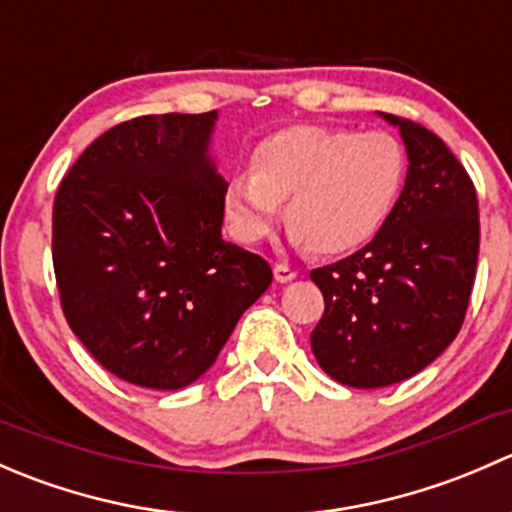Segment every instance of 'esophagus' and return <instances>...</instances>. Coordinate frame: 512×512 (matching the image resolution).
<instances>
[{
	"mask_svg": "<svg viewBox=\"0 0 512 512\" xmlns=\"http://www.w3.org/2000/svg\"><path fill=\"white\" fill-rule=\"evenodd\" d=\"M272 272H275V282H280V285H287V282H292L294 277H297V272L289 265H275Z\"/></svg>",
	"mask_w": 512,
	"mask_h": 512,
	"instance_id": "34e87169",
	"label": "esophagus"
}]
</instances>
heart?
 <instances>
[{"mask_svg": "<svg viewBox=\"0 0 512 512\" xmlns=\"http://www.w3.org/2000/svg\"><path fill=\"white\" fill-rule=\"evenodd\" d=\"M409 160L391 133L292 126L267 136L252 170L225 185V218L242 242L270 235L285 203L289 240L337 257L374 240L399 205Z\"/></svg>", "mask_w": 512, "mask_h": 512, "instance_id": "heart-1", "label": "heart"}]
</instances>
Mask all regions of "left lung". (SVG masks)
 <instances>
[{"label":"left lung","instance_id":"obj_1","mask_svg":"<svg viewBox=\"0 0 512 512\" xmlns=\"http://www.w3.org/2000/svg\"><path fill=\"white\" fill-rule=\"evenodd\" d=\"M399 128L409 170L384 230L347 260L312 270L324 314L312 332L319 366L339 384L381 389L426 369L456 339L478 262V198L436 133Z\"/></svg>","mask_w":512,"mask_h":512}]
</instances>
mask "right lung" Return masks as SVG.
<instances>
[{
  "mask_svg": "<svg viewBox=\"0 0 512 512\" xmlns=\"http://www.w3.org/2000/svg\"><path fill=\"white\" fill-rule=\"evenodd\" d=\"M215 121L218 111L118 123L56 193L51 255L64 317L128 384H193L272 282L260 255L223 240Z\"/></svg>",
  "mask_w": 512,
  "mask_h": 512,
  "instance_id": "right-lung-1",
  "label": "right lung"
}]
</instances>
